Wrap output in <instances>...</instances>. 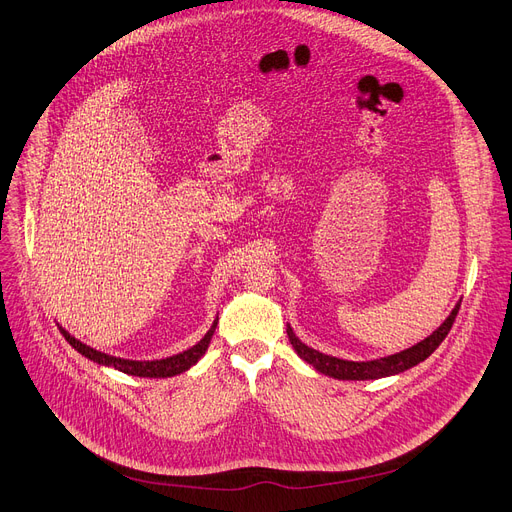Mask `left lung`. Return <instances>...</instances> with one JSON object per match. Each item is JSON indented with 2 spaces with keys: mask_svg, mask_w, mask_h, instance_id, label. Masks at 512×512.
<instances>
[{
  "mask_svg": "<svg viewBox=\"0 0 512 512\" xmlns=\"http://www.w3.org/2000/svg\"><path fill=\"white\" fill-rule=\"evenodd\" d=\"M459 306H461V302H457V306L451 310L447 320L425 341L416 343L414 347H410L406 351H400L396 355L374 359V361H345V359H339V357H331V355H324L320 351H314V349L306 347L294 335L292 327H288V339H290L292 347L296 349V353L324 376H331V378H337V380H378V378L400 374V371L410 369L412 365L425 361L443 343V339L451 331L455 316L459 312Z\"/></svg>",
  "mask_w": 512,
  "mask_h": 512,
  "instance_id": "left-lung-1",
  "label": "left lung"
}]
</instances>
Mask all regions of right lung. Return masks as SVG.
<instances>
[{
	"mask_svg": "<svg viewBox=\"0 0 512 512\" xmlns=\"http://www.w3.org/2000/svg\"><path fill=\"white\" fill-rule=\"evenodd\" d=\"M214 331H216V322L212 324V329L204 335V339L198 345H194L192 349L183 351L179 355H173V357H167V359H157V361H128V359H118V357L106 355L102 351L91 349V347L83 345L81 341H77L75 337H71L65 329H61V333L69 341V345L73 349H77L81 355H85L87 359L96 361L100 365L116 367L118 371H124V374L138 376V378H171V376L181 374V371H185V369H190L206 353Z\"/></svg>",
	"mask_w": 512,
	"mask_h": 512,
	"instance_id": "right-lung-1",
	"label": "right lung"
}]
</instances>
